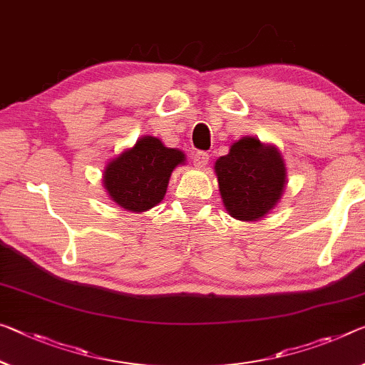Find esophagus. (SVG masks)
I'll use <instances>...</instances> for the list:
<instances>
[{
    "label": "esophagus",
    "mask_w": 365,
    "mask_h": 365,
    "mask_svg": "<svg viewBox=\"0 0 365 365\" xmlns=\"http://www.w3.org/2000/svg\"><path fill=\"white\" fill-rule=\"evenodd\" d=\"M209 160H210L209 153H205V151H197V153L194 155L192 163L195 168H204L207 166V163H209Z\"/></svg>",
    "instance_id": "34e87169"
}]
</instances>
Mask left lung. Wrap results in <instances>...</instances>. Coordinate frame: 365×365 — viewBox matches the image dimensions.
Masks as SVG:
<instances>
[{
	"label": "left lung",
	"instance_id": "obj_1",
	"mask_svg": "<svg viewBox=\"0 0 365 365\" xmlns=\"http://www.w3.org/2000/svg\"><path fill=\"white\" fill-rule=\"evenodd\" d=\"M223 207L241 222H257L271 214L282 199L287 168L276 145L256 137H241L228 155L215 161Z\"/></svg>",
	"mask_w": 365,
	"mask_h": 365
}]
</instances>
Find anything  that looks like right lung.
I'll return each mask as SVG.
<instances>
[{"label": "right lung", "mask_w": 365, "mask_h": 365, "mask_svg": "<svg viewBox=\"0 0 365 365\" xmlns=\"http://www.w3.org/2000/svg\"><path fill=\"white\" fill-rule=\"evenodd\" d=\"M186 165V155L160 138L143 135L108 161L103 186L112 202L128 212H147L165 199L171 173Z\"/></svg>", "instance_id": "1"}]
</instances>
